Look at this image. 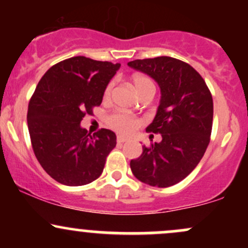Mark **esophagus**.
Returning a JSON list of instances; mask_svg holds the SVG:
<instances>
[{
	"label": "esophagus",
	"mask_w": 248,
	"mask_h": 248,
	"mask_svg": "<svg viewBox=\"0 0 248 248\" xmlns=\"http://www.w3.org/2000/svg\"><path fill=\"white\" fill-rule=\"evenodd\" d=\"M116 141H118V143H124V142L129 141V139L124 138V136H118V139H116Z\"/></svg>",
	"instance_id": "1"
}]
</instances>
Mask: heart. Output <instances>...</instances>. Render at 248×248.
<instances>
[{
  "instance_id": "1",
  "label": "heart",
  "mask_w": 248,
  "mask_h": 248,
  "mask_svg": "<svg viewBox=\"0 0 248 248\" xmlns=\"http://www.w3.org/2000/svg\"><path fill=\"white\" fill-rule=\"evenodd\" d=\"M132 82H133L134 88H135L136 93H138V95L142 94L144 91L150 90V88L155 90V86H154L153 81L146 76H140V75L134 76L132 79ZM112 90H113V82H110V84H108V86L106 87V90H105L104 92L105 99L109 98L110 93H112ZM107 122L113 129L118 130V132L120 133H130L132 130L135 129L136 124H138V122H136L135 119L127 114H124V113H115V114H112L109 118H108Z\"/></svg>"
}]
</instances>
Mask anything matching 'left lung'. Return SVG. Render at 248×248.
<instances>
[{
    "label": "left lung",
    "instance_id": "obj_1",
    "mask_svg": "<svg viewBox=\"0 0 248 248\" xmlns=\"http://www.w3.org/2000/svg\"><path fill=\"white\" fill-rule=\"evenodd\" d=\"M128 66L152 77L161 90L157 112L147 129L160 133L162 141L142 147L130 169L148 186H175L197 167L209 146L212 95L197 71L176 58L136 59Z\"/></svg>",
    "mask_w": 248,
    "mask_h": 248
}]
</instances>
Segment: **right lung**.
<instances>
[{"instance_id":"right-lung-1","label":"right lung","mask_w":248,"mask_h":248,"mask_svg":"<svg viewBox=\"0 0 248 248\" xmlns=\"http://www.w3.org/2000/svg\"><path fill=\"white\" fill-rule=\"evenodd\" d=\"M119 62L78 56L53 65L37 85L28 108V128L39 164L58 183L79 186L102 173L116 144L109 129L91 135L80 122L100 106Z\"/></svg>"}]
</instances>
